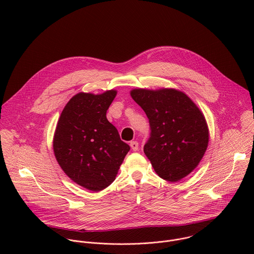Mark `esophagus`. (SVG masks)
I'll return each mask as SVG.
<instances>
[{
  "label": "esophagus",
  "instance_id": "1",
  "mask_svg": "<svg viewBox=\"0 0 254 254\" xmlns=\"http://www.w3.org/2000/svg\"><path fill=\"white\" fill-rule=\"evenodd\" d=\"M129 146H130V148H131V150H132V151H137V150H138V142H137V141H135V140L130 141Z\"/></svg>",
  "mask_w": 254,
  "mask_h": 254
}]
</instances>
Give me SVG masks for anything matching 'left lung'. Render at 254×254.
<instances>
[{
  "mask_svg": "<svg viewBox=\"0 0 254 254\" xmlns=\"http://www.w3.org/2000/svg\"><path fill=\"white\" fill-rule=\"evenodd\" d=\"M146 113L151 136L143 152L156 173L169 182L188 176L202 160L209 141L206 120L192 99L174 88L130 91Z\"/></svg>",
  "mask_w": 254,
  "mask_h": 254,
  "instance_id": "1",
  "label": "left lung"
}]
</instances>
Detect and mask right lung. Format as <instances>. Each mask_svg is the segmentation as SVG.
Segmentation results:
<instances>
[{
	"label": "right lung",
	"mask_w": 254,
	"mask_h": 254,
	"mask_svg": "<svg viewBox=\"0 0 254 254\" xmlns=\"http://www.w3.org/2000/svg\"><path fill=\"white\" fill-rule=\"evenodd\" d=\"M117 90L79 92L61 113L53 138L55 158L73 182L93 192L110 186L129 151L106 119Z\"/></svg>",
	"instance_id": "1"
}]
</instances>
